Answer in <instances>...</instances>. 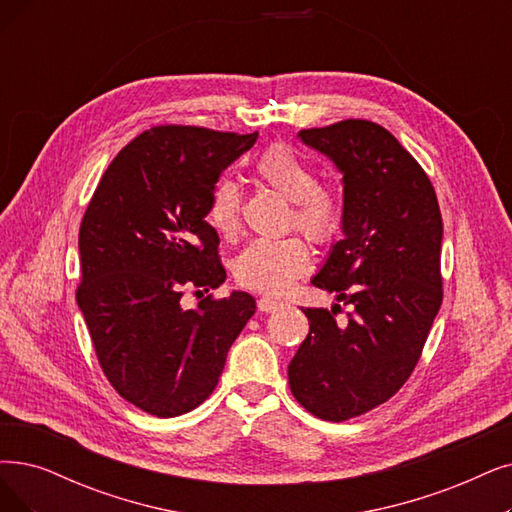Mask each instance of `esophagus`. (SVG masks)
I'll list each match as a JSON object with an SVG mask.
<instances>
[{
    "mask_svg": "<svg viewBox=\"0 0 512 512\" xmlns=\"http://www.w3.org/2000/svg\"><path fill=\"white\" fill-rule=\"evenodd\" d=\"M279 306H281V302L273 300L269 296H264V298L258 300V311H262V313H273V311L279 309Z\"/></svg>",
    "mask_w": 512,
    "mask_h": 512,
    "instance_id": "1",
    "label": "esophagus"
}]
</instances>
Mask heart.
I'll return each mask as SVG.
<instances>
[{
	"mask_svg": "<svg viewBox=\"0 0 512 512\" xmlns=\"http://www.w3.org/2000/svg\"><path fill=\"white\" fill-rule=\"evenodd\" d=\"M254 172L264 185L292 201L290 224L313 243L327 245L340 235L344 224L342 193L330 182L317 180L309 159L277 142L256 159ZM208 222L224 239L239 233L241 189L233 178L222 176L212 187ZM309 264L311 254L300 237L254 239L235 258L233 273L245 288L264 294H283L306 273Z\"/></svg>",
	"mask_w": 512,
	"mask_h": 512,
	"instance_id": "obj_1",
	"label": "heart"
}]
</instances>
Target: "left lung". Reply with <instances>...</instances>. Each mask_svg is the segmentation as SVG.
Returning a JSON list of instances; mask_svg holds the SVG:
<instances>
[{
  "instance_id": "obj_1",
  "label": "left lung",
  "mask_w": 512,
  "mask_h": 512,
  "mask_svg": "<svg viewBox=\"0 0 512 512\" xmlns=\"http://www.w3.org/2000/svg\"><path fill=\"white\" fill-rule=\"evenodd\" d=\"M300 140L342 172L344 239L315 288L340 304L302 309L309 336L290 361L296 401L313 416L344 422L391 399L412 376L443 300V222L431 178L399 140L367 119L300 130Z\"/></svg>"
}]
</instances>
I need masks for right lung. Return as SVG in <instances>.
I'll use <instances>...</instances> for the list:
<instances>
[{
	"label": "right lung",
	"instance_id": "right-lung-1",
	"mask_svg": "<svg viewBox=\"0 0 512 512\" xmlns=\"http://www.w3.org/2000/svg\"><path fill=\"white\" fill-rule=\"evenodd\" d=\"M256 138L197 126L142 132L111 161L81 218L77 304L107 380L151 416L206 401L256 311L248 292L180 304L182 288L201 294L227 279L206 222L210 193Z\"/></svg>",
	"mask_w": 512,
	"mask_h": 512
}]
</instances>
